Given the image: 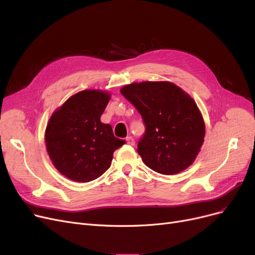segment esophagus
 Masks as SVG:
<instances>
[{
	"label": "esophagus",
	"mask_w": 255,
	"mask_h": 255,
	"mask_svg": "<svg viewBox=\"0 0 255 255\" xmlns=\"http://www.w3.org/2000/svg\"><path fill=\"white\" fill-rule=\"evenodd\" d=\"M126 140H127V143H128V144H129V145H133V144L135 143L134 138H133V137H130V136L127 137V138H126Z\"/></svg>",
	"instance_id": "1"
}]
</instances>
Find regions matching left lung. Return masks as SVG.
Segmentation results:
<instances>
[{"mask_svg": "<svg viewBox=\"0 0 255 255\" xmlns=\"http://www.w3.org/2000/svg\"><path fill=\"white\" fill-rule=\"evenodd\" d=\"M120 91L145 126L137 152L146 166L171 175L194 163L204 141L205 126L192 98L170 82L133 83Z\"/></svg>", "mask_w": 255, "mask_h": 255, "instance_id": "8db88e82", "label": "left lung"}]
</instances>
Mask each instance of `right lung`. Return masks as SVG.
I'll list each match as a JSON object with an SVG mask.
<instances>
[{
    "mask_svg": "<svg viewBox=\"0 0 255 255\" xmlns=\"http://www.w3.org/2000/svg\"><path fill=\"white\" fill-rule=\"evenodd\" d=\"M110 99L102 90L80 91L51 116L45 144L53 165L68 179H98L111 167L114 152L125 144L100 120Z\"/></svg>",
    "mask_w": 255,
    "mask_h": 255,
    "instance_id": "obj_1",
    "label": "right lung"
}]
</instances>
